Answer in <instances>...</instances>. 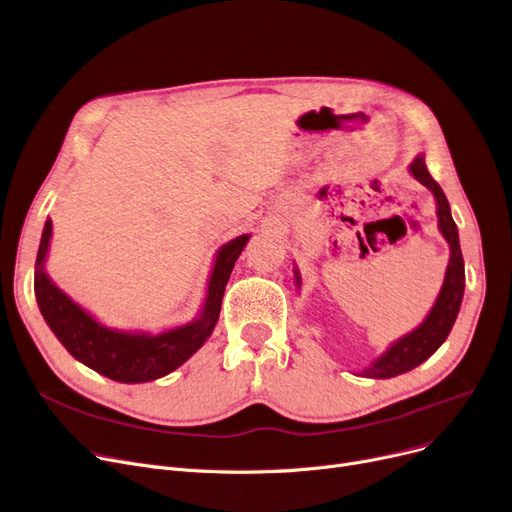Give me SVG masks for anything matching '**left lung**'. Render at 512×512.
I'll list each match as a JSON object with an SVG mask.
<instances>
[{
    "instance_id": "1",
    "label": "left lung",
    "mask_w": 512,
    "mask_h": 512,
    "mask_svg": "<svg viewBox=\"0 0 512 512\" xmlns=\"http://www.w3.org/2000/svg\"><path fill=\"white\" fill-rule=\"evenodd\" d=\"M410 173L415 175L417 181H421L425 187L433 191V196L437 200V218H440V231L444 233L446 241L450 243V264L446 271V281L440 291V298H437L435 306L431 308L429 316L425 323L415 329L412 333L404 335L400 342H396L392 348H389L373 367H369L362 375L364 377H373V379H389L402 375L410 369L419 367L423 360H427L437 348H440L448 333L452 331V325L456 321V314L460 310L462 294H465V262H462V252H460V243H458V229L456 223L452 221L450 214V204L446 193L442 187L437 185V181L429 175L427 164L423 154L415 158V162L410 164ZM298 277V273H296ZM300 283V277H298Z\"/></svg>"
}]
</instances>
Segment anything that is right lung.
<instances>
[{"label":"right lung","mask_w":512,"mask_h":512,"mask_svg":"<svg viewBox=\"0 0 512 512\" xmlns=\"http://www.w3.org/2000/svg\"><path fill=\"white\" fill-rule=\"evenodd\" d=\"M50 237L52 221H47L35 262V296L43 319L72 356L87 364L89 369L120 383L154 381L173 373L206 342L221 314V302L233 264L250 239V235H241L218 252L208 285V298L196 323L160 335H133L110 331L95 323L45 275L43 262Z\"/></svg>","instance_id":"obj_1"}]
</instances>
